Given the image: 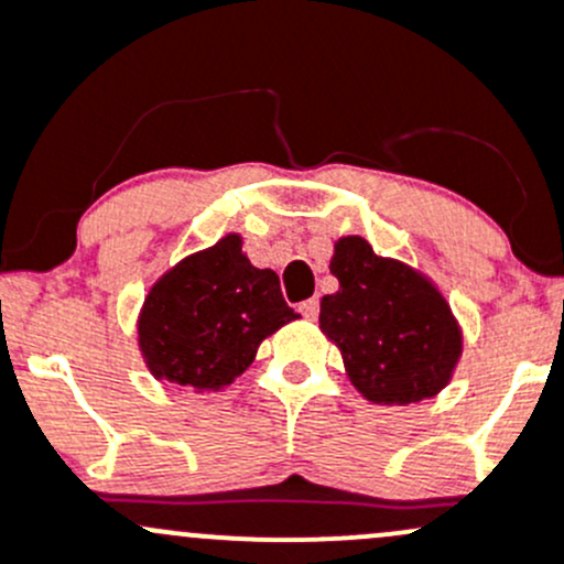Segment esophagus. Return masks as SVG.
Segmentation results:
<instances>
[{
    "label": "esophagus",
    "mask_w": 564,
    "mask_h": 564,
    "mask_svg": "<svg viewBox=\"0 0 564 564\" xmlns=\"http://www.w3.org/2000/svg\"><path fill=\"white\" fill-rule=\"evenodd\" d=\"M318 297H311V300H305V302H300V313L305 318H316L318 316Z\"/></svg>",
    "instance_id": "34e87169"
}]
</instances>
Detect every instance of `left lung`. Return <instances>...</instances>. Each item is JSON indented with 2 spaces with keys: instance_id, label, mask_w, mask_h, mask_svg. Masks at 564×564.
<instances>
[{
  "instance_id": "8db88e82",
  "label": "left lung",
  "mask_w": 564,
  "mask_h": 564,
  "mask_svg": "<svg viewBox=\"0 0 564 564\" xmlns=\"http://www.w3.org/2000/svg\"><path fill=\"white\" fill-rule=\"evenodd\" d=\"M329 270L340 289L322 300L318 324L354 387L378 405H408L446 387L462 332L422 272L378 257L361 237L335 242Z\"/></svg>"
}]
</instances>
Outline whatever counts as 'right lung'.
I'll return each mask as SVG.
<instances>
[{"instance_id": "right-lung-1", "label": "right lung", "mask_w": 564, "mask_h": 564, "mask_svg": "<svg viewBox=\"0 0 564 564\" xmlns=\"http://www.w3.org/2000/svg\"><path fill=\"white\" fill-rule=\"evenodd\" d=\"M294 318L275 272L253 267L240 237L227 235L153 283L138 322L140 351L159 381L216 391Z\"/></svg>"}]
</instances>
